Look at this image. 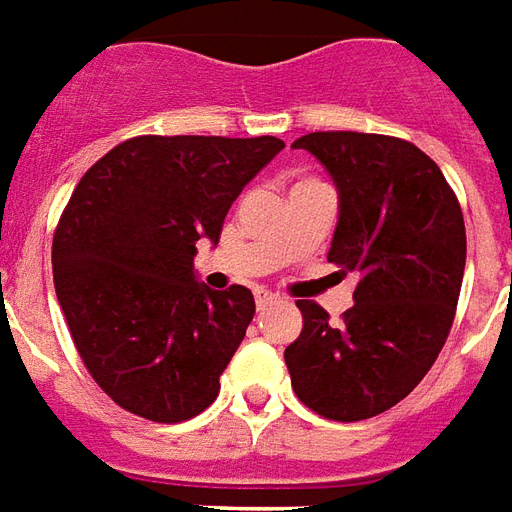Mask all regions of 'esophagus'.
Listing matches in <instances>:
<instances>
[{
	"mask_svg": "<svg viewBox=\"0 0 512 512\" xmlns=\"http://www.w3.org/2000/svg\"><path fill=\"white\" fill-rule=\"evenodd\" d=\"M271 301H274V295L268 293V290H263V287H260V290H255V304H257V309H266V306L271 304Z\"/></svg>",
	"mask_w": 512,
	"mask_h": 512,
	"instance_id": "obj_1",
	"label": "esophagus"
}]
</instances>
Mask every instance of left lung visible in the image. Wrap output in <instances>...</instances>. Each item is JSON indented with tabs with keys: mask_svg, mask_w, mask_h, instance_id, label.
<instances>
[{
	"mask_svg": "<svg viewBox=\"0 0 512 512\" xmlns=\"http://www.w3.org/2000/svg\"><path fill=\"white\" fill-rule=\"evenodd\" d=\"M323 162L339 189L328 263L358 276L339 323L295 301L301 336L285 350L293 391L328 420H366L418 385L448 339L467 263L456 192L410 140L309 132L293 143Z\"/></svg>",
	"mask_w": 512,
	"mask_h": 512,
	"instance_id": "1",
	"label": "left lung"
}]
</instances>
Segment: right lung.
I'll return each mask as SVG.
<instances>
[{
  "instance_id": "1",
  "label": "right lung",
  "mask_w": 512,
  "mask_h": 512,
  "mask_svg": "<svg viewBox=\"0 0 512 512\" xmlns=\"http://www.w3.org/2000/svg\"><path fill=\"white\" fill-rule=\"evenodd\" d=\"M282 149L274 135H140L78 181L54 233L56 298L89 374L127 412L181 423L217 399L255 298L200 285L195 244H217Z\"/></svg>"
}]
</instances>
